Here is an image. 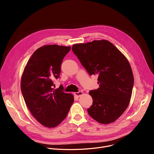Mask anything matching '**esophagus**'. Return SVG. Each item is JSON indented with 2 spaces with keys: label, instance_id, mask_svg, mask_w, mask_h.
Returning a JSON list of instances; mask_svg holds the SVG:
<instances>
[{
  "label": "esophagus",
  "instance_id": "esophagus-1",
  "mask_svg": "<svg viewBox=\"0 0 154 154\" xmlns=\"http://www.w3.org/2000/svg\"><path fill=\"white\" fill-rule=\"evenodd\" d=\"M83 94V92H75L74 93V95L76 96V97H80V96H81Z\"/></svg>",
  "mask_w": 154,
  "mask_h": 154
}]
</instances>
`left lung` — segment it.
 Listing matches in <instances>:
<instances>
[{
    "label": "left lung",
    "mask_w": 154,
    "mask_h": 154,
    "mask_svg": "<svg viewBox=\"0 0 154 154\" xmlns=\"http://www.w3.org/2000/svg\"><path fill=\"white\" fill-rule=\"evenodd\" d=\"M72 50L88 74L99 76V88L89 92L93 103L88 114L100 124L114 122L131 100L134 80L130 63L106 40L74 44Z\"/></svg>",
    "instance_id": "left-lung-1"
}]
</instances>
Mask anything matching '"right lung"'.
Masks as SVG:
<instances>
[{"label":"right lung","mask_w":154,"mask_h":154,"mask_svg":"<svg viewBox=\"0 0 154 154\" xmlns=\"http://www.w3.org/2000/svg\"><path fill=\"white\" fill-rule=\"evenodd\" d=\"M70 47L44 45L32 55L21 79V91L31 114L39 123L55 127L67 116L74 96L63 86L54 89V80L60 76L61 64Z\"/></svg>","instance_id":"right-lung-1"}]
</instances>
